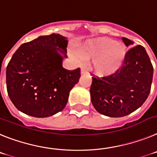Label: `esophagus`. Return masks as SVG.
<instances>
[{
    "label": "esophagus",
    "mask_w": 157,
    "mask_h": 157,
    "mask_svg": "<svg viewBox=\"0 0 157 157\" xmlns=\"http://www.w3.org/2000/svg\"><path fill=\"white\" fill-rule=\"evenodd\" d=\"M86 73H87L86 69H84V68H82V69H81V70H80V73L83 75V74H85Z\"/></svg>",
    "instance_id": "1"
}]
</instances>
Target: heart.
<instances>
[{
	"label": "heart",
	"instance_id": "heart-1",
	"mask_svg": "<svg viewBox=\"0 0 157 157\" xmlns=\"http://www.w3.org/2000/svg\"><path fill=\"white\" fill-rule=\"evenodd\" d=\"M77 54L84 61L94 59L92 70L99 76H107L115 73L121 67L126 56V48L113 39L99 37L82 45Z\"/></svg>",
	"mask_w": 157,
	"mask_h": 157
}]
</instances>
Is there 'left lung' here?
I'll list each match as a JSON object with an SVG mask.
<instances>
[{
    "instance_id": "obj_1",
    "label": "left lung",
    "mask_w": 157,
    "mask_h": 157,
    "mask_svg": "<svg viewBox=\"0 0 157 157\" xmlns=\"http://www.w3.org/2000/svg\"><path fill=\"white\" fill-rule=\"evenodd\" d=\"M126 46L131 40L122 37ZM153 67L145 49L132 46L126 52L121 68L113 74L92 77L91 100L99 113L119 118L131 114L141 107L150 93Z\"/></svg>"
}]
</instances>
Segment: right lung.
<instances>
[{
  "mask_svg": "<svg viewBox=\"0 0 157 157\" xmlns=\"http://www.w3.org/2000/svg\"><path fill=\"white\" fill-rule=\"evenodd\" d=\"M67 38L39 36L17 49L7 65L6 85L19 111L36 118L52 116L65 108L69 92L80 77V68L62 67Z\"/></svg>",
  "mask_w": 157,
  "mask_h": 157,
  "instance_id": "add662e5",
  "label": "right lung"
}]
</instances>
